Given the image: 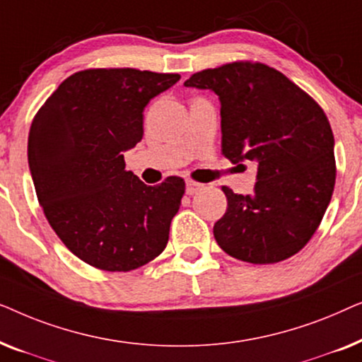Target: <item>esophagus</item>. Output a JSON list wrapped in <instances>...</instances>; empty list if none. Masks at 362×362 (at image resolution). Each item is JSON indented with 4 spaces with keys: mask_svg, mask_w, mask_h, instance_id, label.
Wrapping results in <instances>:
<instances>
[{
    "mask_svg": "<svg viewBox=\"0 0 362 362\" xmlns=\"http://www.w3.org/2000/svg\"><path fill=\"white\" fill-rule=\"evenodd\" d=\"M201 189H202V185H199V182H196V181H192V180L186 181V194L194 196L196 192L201 191Z\"/></svg>",
    "mask_w": 362,
    "mask_h": 362,
    "instance_id": "obj_1",
    "label": "esophagus"
}]
</instances>
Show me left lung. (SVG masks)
Masks as SVG:
<instances>
[{
	"label": "left lung",
	"instance_id": "1",
	"mask_svg": "<svg viewBox=\"0 0 362 362\" xmlns=\"http://www.w3.org/2000/svg\"><path fill=\"white\" fill-rule=\"evenodd\" d=\"M185 86L219 95L222 155L234 165L257 163L252 194L222 186L227 211L214 224L217 244L249 264H276L298 254L334 189V136L323 108L262 62L206 69Z\"/></svg>",
	"mask_w": 362,
	"mask_h": 362
}]
</instances>
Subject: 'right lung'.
<instances>
[{
  "mask_svg": "<svg viewBox=\"0 0 362 362\" xmlns=\"http://www.w3.org/2000/svg\"><path fill=\"white\" fill-rule=\"evenodd\" d=\"M180 74L86 69L67 77L31 123L28 161L39 204L74 255L130 272L165 250L185 180L148 186L125 170L123 151L143 138L146 103Z\"/></svg>",
  "mask_w": 362,
  "mask_h": 362,
  "instance_id": "add662e5",
  "label": "right lung"
}]
</instances>
